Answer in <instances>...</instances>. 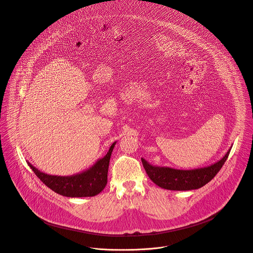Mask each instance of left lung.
<instances>
[{
    "label": "left lung",
    "instance_id": "8db88e82",
    "mask_svg": "<svg viewBox=\"0 0 253 253\" xmlns=\"http://www.w3.org/2000/svg\"><path fill=\"white\" fill-rule=\"evenodd\" d=\"M230 151L231 148L222 158V160H220L214 165L193 170H180L170 168H158L149 165L144 159H141V161L148 176L158 186L167 190L188 191L199 189L205 186L210 181L212 180L228 159Z\"/></svg>",
    "mask_w": 253,
    "mask_h": 253
}]
</instances>
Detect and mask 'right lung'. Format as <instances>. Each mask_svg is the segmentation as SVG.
Segmentation results:
<instances>
[{"mask_svg":"<svg viewBox=\"0 0 253 253\" xmlns=\"http://www.w3.org/2000/svg\"><path fill=\"white\" fill-rule=\"evenodd\" d=\"M114 146L115 143L110 147L106 156L97 161L88 170L73 176L48 175L38 170L30 163L28 165L40 180L59 195L71 198L93 197L99 194L107 184L109 162Z\"/></svg>","mask_w":253,"mask_h":253,"instance_id":"add662e5","label":"right lung"}]
</instances>
